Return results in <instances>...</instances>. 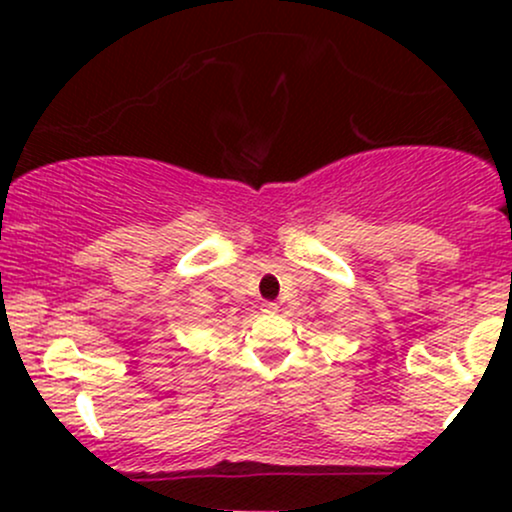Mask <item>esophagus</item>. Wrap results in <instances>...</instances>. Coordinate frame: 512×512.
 <instances>
[{"instance_id": "34e87169", "label": "esophagus", "mask_w": 512, "mask_h": 512, "mask_svg": "<svg viewBox=\"0 0 512 512\" xmlns=\"http://www.w3.org/2000/svg\"><path fill=\"white\" fill-rule=\"evenodd\" d=\"M262 313H267V315H274V313H279V305L272 303V301L262 303Z\"/></svg>"}]
</instances>
